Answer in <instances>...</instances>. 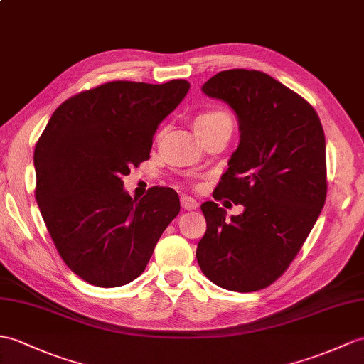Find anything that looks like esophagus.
<instances>
[{"label":"esophagus","mask_w":364,"mask_h":364,"mask_svg":"<svg viewBox=\"0 0 364 364\" xmlns=\"http://www.w3.org/2000/svg\"><path fill=\"white\" fill-rule=\"evenodd\" d=\"M181 208H183V209H188V210L197 209V208H198V203H197V200H193L192 197L183 196V197H181Z\"/></svg>","instance_id":"esophagus-1"}]
</instances>
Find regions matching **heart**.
Listing matches in <instances>:
<instances>
[{
	"instance_id": "obj_1",
	"label": "heart",
	"mask_w": 364,
	"mask_h": 364,
	"mask_svg": "<svg viewBox=\"0 0 364 364\" xmlns=\"http://www.w3.org/2000/svg\"><path fill=\"white\" fill-rule=\"evenodd\" d=\"M193 125H196V130L203 138L209 132L220 129V127H228V129L232 130V117L223 109H208V112H203L196 117Z\"/></svg>"
}]
</instances>
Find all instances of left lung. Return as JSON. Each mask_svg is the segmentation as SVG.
Returning a JSON list of instances; mask_svg holds the SVG:
<instances>
[{
  "instance_id": "obj_1",
  "label": "left lung",
  "mask_w": 364,
  "mask_h": 364,
  "mask_svg": "<svg viewBox=\"0 0 364 364\" xmlns=\"http://www.w3.org/2000/svg\"><path fill=\"white\" fill-rule=\"evenodd\" d=\"M201 91L237 116L240 141L217 198L243 213L226 218L215 201L203 203L206 232L197 260L222 289L257 291L289 268L324 206V130L307 100L262 71H222Z\"/></svg>"
}]
</instances>
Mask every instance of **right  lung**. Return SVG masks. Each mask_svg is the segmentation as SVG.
<instances>
[{
	"mask_svg": "<svg viewBox=\"0 0 364 364\" xmlns=\"http://www.w3.org/2000/svg\"><path fill=\"white\" fill-rule=\"evenodd\" d=\"M189 88L183 79L108 82L65 100L41 133L33 151L40 213L58 255L88 284L136 279L178 215L173 189L151 188L136 200L122 176L150 158L158 125Z\"/></svg>",
	"mask_w": 364,
	"mask_h": 364,
	"instance_id": "right-lung-1",
	"label": "right lung"
}]
</instances>
